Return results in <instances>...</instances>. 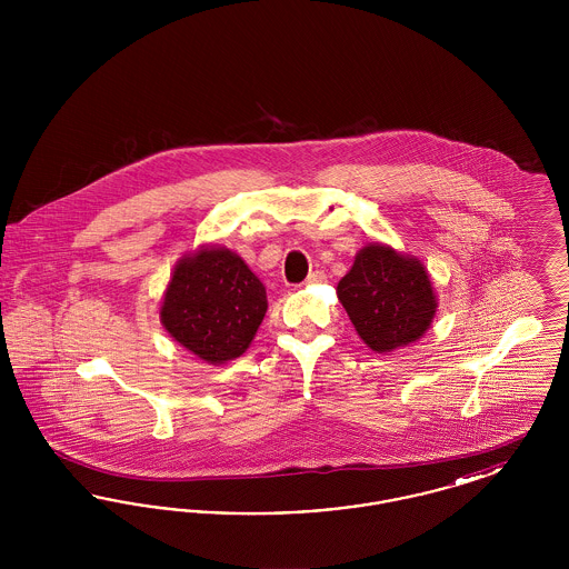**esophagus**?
<instances>
[{"mask_svg":"<svg viewBox=\"0 0 569 569\" xmlns=\"http://www.w3.org/2000/svg\"><path fill=\"white\" fill-rule=\"evenodd\" d=\"M322 281H326V274L322 271L309 272V277L305 279L307 286H316V283H322Z\"/></svg>","mask_w":569,"mask_h":569,"instance_id":"34e87169","label":"esophagus"}]
</instances>
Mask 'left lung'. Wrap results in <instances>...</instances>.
<instances>
[{"mask_svg": "<svg viewBox=\"0 0 569 569\" xmlns=\"http://www.w3.org/2000/svg\"><path fill=\"white\" fill-rule=\"evenodd\" d=\"M337 297L360 339L376 352H392L425 335L433 322L431 279L416 258L390 247H365L350 272L339 281Z\"/></svg>", "mask_w": 569, "mask_h": 569, "instance_id": "1", "label": "left lung"}]
</instances>
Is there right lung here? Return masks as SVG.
I'll list each match as a JSON object with an SVG mask.
<instances>
[{
	"instance_id": "obj_1",
	"label": "right lung",
	"mask_w": 569,
	"mask_h": 569,
	"mask_svg": "<svg viewBox=\"0 0 569 569\" xmlns=\"http://www.w3.org/2000/svg\"><path fill=\"white\" fill-rule=\"evenodd\" d=\"M267 313V290L228 249H202L183 260L162 305L166 330L190 352L221 365L249 348Z\"/></svg>"
}]
</instances>
